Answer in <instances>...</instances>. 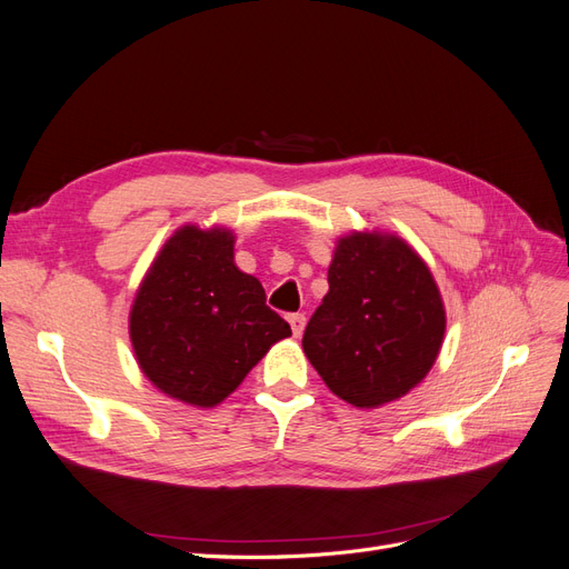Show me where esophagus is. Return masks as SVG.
I'll use <instances>...</instances> for the list:
<instances>
[{
    "instance_id": "34e87169",
    "label": "esophagus",
    "mask_w": 569,
    "mask_h": 569,
    "mask_svg": "<svg viewBox=\"0 0 569 569\" xmlns=\"http://www.w3.org/2000/svg\"><path fill=\"white\" fill-rule=\"evenodd\" d=\"M289 325H291V332H295V337L299 339L303 335V330H306V316L303 313L289 316Z\"/></svg>"
}]
</instances>
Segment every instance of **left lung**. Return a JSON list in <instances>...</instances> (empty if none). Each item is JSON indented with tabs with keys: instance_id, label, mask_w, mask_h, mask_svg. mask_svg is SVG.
<instances>
[{
	"instance_id": "obj_1",
	"label": "left lung",
	"mask_w": 569,
	"mask_h": 569,
	"mask_svg": "<svg viewBox=\"0 0 569 569\" xmlns=\"http://www.w3.org/2000/svg\"><path fill=\"white\" fill-rule=\"evenodd\" d=\"M303 353L339 399L380 408L418 387L439 356L446 311L418 251L387 232L341 237Z\"/></svg>"
}]
</instances>
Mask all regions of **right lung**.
<instances>
[{
  "instance_id": "1",
  "label": "right lung",
  "mask_w": 569,
  "mask_h": 569,
  "mask_svg": "<svg viewBox=\"0 0 569 569\" xmlns=\"http://www.w3.org/2000/svg\"><path fill=\"white\" fill-rule=\"evenodd\" d=\"M289 335V325L266 306L261 282L234 266L228 228L176 230L130 308V341L147 380L197 408L226 401Z\"/></svg>"
}]
</instances>
